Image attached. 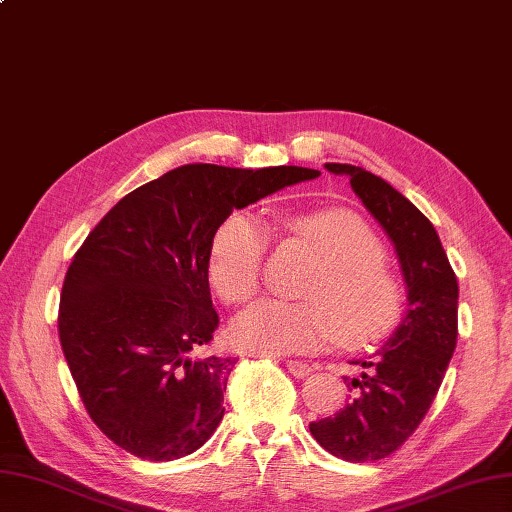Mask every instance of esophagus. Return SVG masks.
Wrapping results in <instances>:
<instances>
[{"label": "esophagus", "mask_w": 512, "mask_h": 512, "mask_svg": "<svg viewBox=\"0 0 512 512\" xmlns=\"http://www.w3.org/2000/svg\"><path fill=\"white\" fill-rule=\"evenodd\" d=\"M285 366H288V371L299 379H303V377L312 373V366L305 364V362H299V360H288V362H285Z\"/></svg>", "instance_id": "esophagus-1"}]
</instances>
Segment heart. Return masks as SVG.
Segmentation results:
<instances>
[{"instance_id":"1","label":"heart","mask_w":512,"mask_h":512,"mask_svg":"<svg viewBox=\"0 0 512 512\" xmlns=\"http://www.w3.org/2000/svg\"><path fill=\"white\" fill-rule=\"evenodd\" d=\"M285 227L303 237L323 261L305 283V301L266 299L233 325L237 347L261 355H292L325 347H364L388 336L401 318L403 292L386 268L382 242L351 211L320 209L294 213ZM268 231L253 213L235 211L211 237L209 279L229 305L259 292Z\"/></svg>"}]
</instances>
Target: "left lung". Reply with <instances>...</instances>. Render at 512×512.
Segmentation results:
<instances>
[{"mask_svg":"<svg viewBox=\"0 0 512 512\" xmlns=\"http://www.w3.org/2000/svg\"><path fill=\"white\" fill-rule=\"evenodd\" d=\"M349 176L355 196L395 244L406 281L408 307L377 351L353 360L358 377H342L351 390L344 408L310 423V432L349 462H373L397 451L430 410L458 338V281L438 233L412 202L364 168L325 163Z\"/></svg>","mask_w":512,"mask_h":512,"instance_id":"1","label":"left lung"}]
</instances>
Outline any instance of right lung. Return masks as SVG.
<instances>
[{"mask_svg":"<svg viewBox=\"0 0 512 512\" xmlns=\"http://www.w3.org/2000/svg\"><path fill=\"white\" fill-rule=\"evenodd\" d=\"M318 170L189 163L126 194L71 259L58 336L93 423L128 454L176 460L224 417L237 358L207 353L218 327L211 237L233 209Z\"/></svg>","mask_w":512,"mask_h":512,"instance_id":"right-lung-1","label":"right lung"}]
</instances>
